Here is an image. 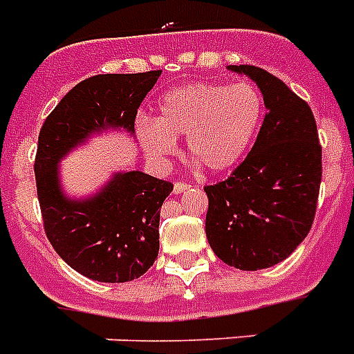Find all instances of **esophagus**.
<instances>
[{"mask_svg": "<svg viewBox=\"0 0 354 354\" xmlns=\"http://www.w3.org/2000/svg\"><path fill=\"white\" fill-rule=\"evenodd\" d=\"M188 188H190V186L186 185V183H175L174 185V194H183V192H186L188 190Z\"/></svg>", "mask_w": 354, "mask_h": 354, "instance_id": "1", "label": "esophagus"}]
</instances>
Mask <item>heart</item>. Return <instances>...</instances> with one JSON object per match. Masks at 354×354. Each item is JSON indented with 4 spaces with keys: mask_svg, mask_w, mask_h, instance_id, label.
<instances>
[{
    "mask_svg": "<svg viewBox=\"0 0 354 354\" xmlns=\"http://www.w3.org/2000/svg\"><path fill=\"white\" fill-rule=\"evenodd\" d=\"M265 104L252 84L194 82L160 97L157 120H140L138 140L155 162L177 151V138L188 137L194 162L210 174L230 171L254 146Z\"/></svg>",
    "mask_w": 354,
    "mask_h": 354,
    "instance_id": "b5f03b06",
    "label": "heart"
}]
</instances>
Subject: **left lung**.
Masks as SVG:
<instances>
[{"instance_id": "1", "label": "left lung", "mask_w": 354, "mask_h": 354, "mask_svg": "<svg viewBox=\"0 0 354 354\" xmlns=\"http://www.w3.org/2000/svg\"><path fill=\"white\" fill-rule=\"evenodd\" d=\"M259 87L267 115L254 148L223 183L206 186V237L223 263L239 270L278 265L315 221L322 146L309 104L254 65H228Z\"/></svg>"}]
</instances>
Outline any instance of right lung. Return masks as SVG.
Returning a JSON list of instances; mask_svg holds the SVG:
<instances>
[{
	"mask_svg": "<svg viewBox=\"0 0 354 354\" xmlns=\"http://www.w3.org/2000/svg\"><path fill=\"white\" fill-rule=\"evenodd\" d=\"M162 71L98 75L80 82L45 118L34 162L45 234L76 272L102 283L140 278L159 254V221L174 185L138 169L115 171L91 195L71 197L62 160L95 135L135 137L137 109Z\"/></svg>",
	"mask_w": 354,
	"mask_h": 354,
	"instance_id": "obj_1",
	"label": "right lung"
}]
</instances>
